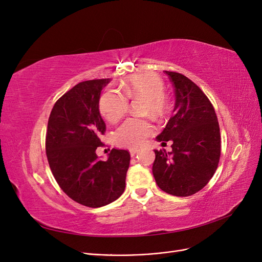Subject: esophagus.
<instances>
[{
  "label": "esophagus",
  "instance_id": "34e87169",
  "mask_svg": "<svg viewBox=\"0 0 262 262\" xmlns=\"http://www.w3.org/2000/svg\"><path fill=\"white\" fill-rule=\"evenodd\" d=\"M138 152H139L138 148H131V149H130V155L133 157Z\"/></svg>",
  "mask_w": 262,
  "mask_h": 262
}]
</instances>
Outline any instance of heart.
Wrapping results in <instances>:
<instances>
[{
	"label": "heart",
	"mask_w": 262,
	"mask_h": 262,
	"mask_svg": "<svg viewBox=\"0 0 262 262\" xmlns=\"http://www.w3.org/2000/svg\"><path fill=\"white\" fill-rule=\"evenodd\" d=\"M122 94L108 90L100 96L99 112L110 123H116L128 110V100L143 98V113L162 117L168 109V100L164 90L165 84L161 76L152 72H143L129 76L121 83ZM154 126L147 119L128 118L115 131V142L120 146L137 147L144 143L153 132Z\"/></svg>",
	"instance_id": "b5f03b06"
}]
</instances>
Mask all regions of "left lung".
Listing matches in <instances>:
<instances>
[{
	"label": "left lung",
	"instance_id": "1",
	"mask_svg": "<svg viewBox=\"0 0 262 262\" xmlns=\"http://www.w3.org/2000/svg\"><path fill=\"white\" fill-rule=\"evenodd\" d=\"M175 89L173 116L156 137L171 141V152L154 149L153 175L163 191L176 196L192 195L208 184L221 156L217 117L205 94L188 77L165 71ZM166 144V143H165Z\"/></svg>",
	"mask_w": 262,
	"mask_h": 262
}]
</instances>
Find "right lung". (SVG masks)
<instances>
[{
    "label": "right lung",
    "mask_w": 262,
    "mask_h": 262,
    "mask_svg": "<svg viewBox=\"0 0 262 262\" xmlns=\"http://www.w3.org/2000/svg\"><path fill=\"white\" fill-rule=\"evenodd\" d=\"M110 78L78 83L55 102L48 120L46 153L60 188L90 208L114 202L125 188L130 153L113 148L106 161L96 149L106 124L99 113L101 90Z\"/></svg>",
    "instance_id": "obj_1"
}]
</instances>
